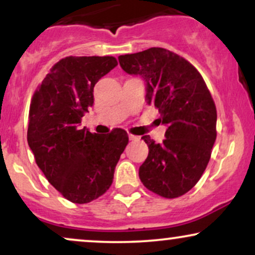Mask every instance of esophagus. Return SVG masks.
I'll use <instances>...</instances> for the list:
<instances>
[{
  "instance_id": "esophagus-1",
  "label": "esophagus",
  "mask_w": 255,
  "mask_h": 255,
  "mask_svg": "<svg viewBox=\"0 0 255 255\" xmlns=\"http://www.w3.org/2000/svg\"><path fill=\"white\" fill-rule=\"evenodd\" d=\"M128 137H129V140H137V139H139V136L133 135V134H128Z\"/></svg>"
}]
</instances>
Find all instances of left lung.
Segmentation results:
<instances>
[{
    "label": "left lung",
    "instance_id": "left-lung-1",
    "mask_svg": "<svg viewBox=\"0 0 255 255\" xmlns=\"http://www.w3.org/2000/svg\"><path fill=\"white\" fill-rule=\"evenodd\" d=\"M128 74L146 81V101L157 108L159 121L168 126L165 139L156 144L141 139L148 156L139 177L148 191L163 198L186 194L200 180L217 136V110L201 74L186 58L163 48L119 56Z\"/></svg>",
    "mask_w": 255,
    "mask_h": 255
}]
</instances>
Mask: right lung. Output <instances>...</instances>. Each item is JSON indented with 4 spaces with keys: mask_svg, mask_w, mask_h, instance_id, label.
<instances>
[{
    "mask_svg": "<svg viewBox=\"0 0 255 255\" xmlns=\"http://www.w3.org/2000/svg\"><path fill=\"white\" fill-rule=\"evenodd\" d=\"M116 66L113 56L64 57L32 97L28 146L49 182L72 203L87 204L110 188L128 144L121 128L103 135L80 129L81 118L93 105V87Z\"/></svg>",
    "mask_w": 255,
    "mask_h": 255,
    "instance_id": "1",
    "label": "right lung"
}]
</instances>
